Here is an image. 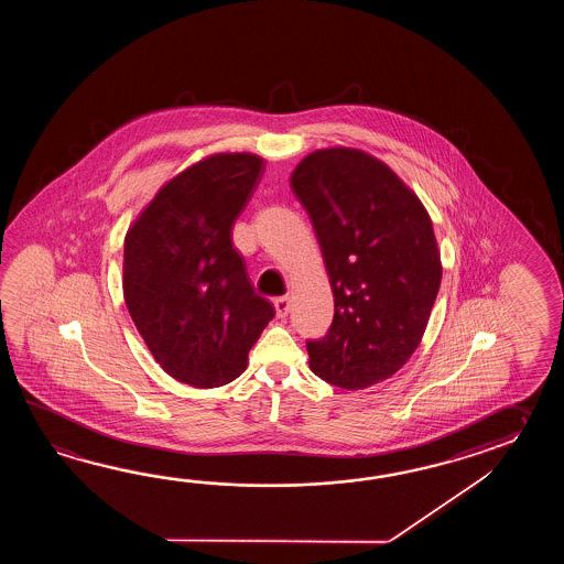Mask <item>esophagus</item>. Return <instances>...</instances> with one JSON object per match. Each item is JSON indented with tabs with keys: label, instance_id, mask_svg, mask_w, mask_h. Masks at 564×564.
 <instances>
[{
	"label": "esophagus",
	"instance_id": "34e87169",
	"mask_svg": "<svg viewBox=\"0 0 564 564\" xmlns=\"http://www.w3.org/2000/svg\"><path fill=\"white\" fill-rule=\"evenodd\" d=\"M274 308H276L278 318H286L288 311H290V299L280 296V299L274 300Z\"/></svg>",
	"mask_w": 564,
	"mask_h": 564
}]
</instances>
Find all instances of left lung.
<instances>
[{"instance_id": "left-lung-1", "label": "left lung", "mask_w": 564, "mask_h": 564, "mask_svg": "<svg viewBox=\"0 0 564 564\" xmlns=\"http://www.w3.org/2000/svg\"><path fill=\"white\" fill-rule=\"evenodd\" d=\"M290 187L311 217L335 296L311 371L348 391L395 375L432 314L442 260L432 217L383 161L333 147L304 156Z\"/></svg>"}]
</instances>
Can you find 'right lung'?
Returning <instances> with one entry per match:
<instances>
[{
    "mask_svg": "<svg viewBox=\"0 0 564 564\" xmlns=\"http://www.w3.org/2000/svg\"><path fill=\"white\" fill-rule=\"evenodd\" d=\"M264 173L252 153H217L181 171L124 238L122 292L161 369L197 389L221 387L274 318L253 292L231 229Z\"/></svg>",
    "mask_w": 564,
    "mask_h": 564,
    "instance_id": "1",
    "label": "right lung"
}]
</instances>
